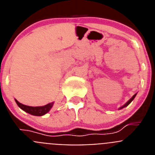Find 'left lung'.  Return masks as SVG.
Listing matches in <instances>:
<instances>
[{"instance_id": "left-lung-1", "label": "left lung", "mask_w": 155, "mask_h": 155, "mask_svg": "<svg viewBox=\"0 0 155 155\" xmlns=\"http://www.w3.org/2000/svg\"><path fill=\"white\" fill-rule=\"evenodd\" d=\"M136 94H134V96H133V97H132V98H130V99L129 100L128 102H127V103H126V104H125V105H123V106H122V107H120V109H124V107H127V105H129V104L130 103V102H132L133 100H134V98H135V96H136Z\"/></svg>"}]
</instances>
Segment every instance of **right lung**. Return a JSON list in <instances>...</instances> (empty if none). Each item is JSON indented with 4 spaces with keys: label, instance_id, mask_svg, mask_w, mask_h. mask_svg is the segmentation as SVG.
<instances>
[{
    "label": "right lung",
    "instance_id": "obj_1",
    "mask_svg": "<svg viewBox=\"0 0 155 155\" xmlns=\"http://www.w3.org/2000/svg\"><path fill=\"white\" fill-rule=\"evenodd\" d=\"M15 102L16 103H17V105H18V107L21 108V109H22V110H24L25 112H26V113H29V114L31 115H33V116H41L46 114V113L51 109V108L53 107V102H51V103H49L46 105H43V106H36V107H33V106H28V105H23V104L18 102L16 99Z\"/></svg>",
    "mask_w": 155,
    "mask_h": 155
}]
</instances>
